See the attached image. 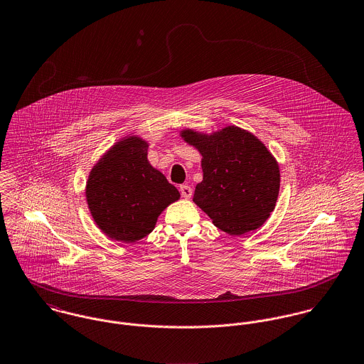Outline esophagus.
<instances>
[{
    "instance_id": "1",
    "label": "esophagus",
    "mask_w": 364,
    "mask_h": 364,
    "mask_svg": "<svg viewBox=\"0 0 364 364\" xmlns=\"http://www.w3.org/2000/svg\"><path fill=\"white\" fill-rule=\"evenodd\" d=\"M180 193H181V196H183L186 200H188V198H191V196H193V188H191L190 186H187V184H183V186H180Z\"/></svg>"
}]
</instances>
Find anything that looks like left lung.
<instances>
[{"label":"left lung","instance_id":"obj_1","mask_svg":"<svg viewBox=\"0 0 364 364\" xmlns=\"http://www.w3.org/2000/svg\"><path fill=\"white\" fill-rule=\"evenodd\" d=\"M181 136L202 155L203 180L194 202L220 230L239 236L259 228L279 194V167L265 145L239 127L213 135L191 129Z\"/></svg>","mask_w":364,"mask_h":364}]
</instances>
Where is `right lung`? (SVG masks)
Wrapping results in <instances>:
<instances>
[{"label":"right lung","mask_w":364,"mask_h":364,"mask_svg":"<svg viewBox=\"0 0 364 364\" xmlns=\"http://www.w3.org/2000/svg\"><path fill=\"white\" fill-rule=\"evenodd\" d=\"M148 144L131 136L93 167L86 200L97 226L112 239L136 242L148 236L163 209L177 201V188L146 158Z\"/></svg>","instance_id":"1"}]
</instances>
